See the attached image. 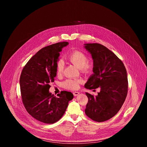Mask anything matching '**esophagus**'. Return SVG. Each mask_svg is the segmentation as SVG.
<instances>
[{
    "mask_svg": "<svg viewBox=\"0 0 147 147\" xmlns=\"http://www.w3.org/2000/svg\"><path fill=\"white\" fill-rule=\"evenodd\" d=\"M73 95H74V96H77L79 94H80V92H73Z\"/></svg>",
    "mask_w": 147,
    "mask_h": 147,
    "instance_id": "1",
    "label": "esophagus"
}]
</instances>
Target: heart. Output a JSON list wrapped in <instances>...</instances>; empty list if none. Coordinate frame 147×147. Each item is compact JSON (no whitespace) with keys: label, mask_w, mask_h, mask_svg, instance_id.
I'll use <instances>...</instances> for the list:
<instances>
[{"label":"heart","mask_w":147,"mask_h":147,"mask_svg":"<svg viewBox=\"0 0 147 147\" xmlns=\"http://www.w3.org/2000/svg\"><path fill=\"white\" fill-rule=\"evenodd\" d=\"M67 59L77 67L80 69L81 72L90 74L94 70V64L92 61L88 60L87 56L79 51H74L67 56ZM64 70V63L63 61L59 60L56 63V73L58 76L62 74ZM81 80L79 79H67L63 82V86L66 89L76 90L79 88Z\"/></svg>","instance_id":"1"}]
</instances>
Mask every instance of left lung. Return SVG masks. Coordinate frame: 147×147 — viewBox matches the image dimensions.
Returning a JSON list of instances; mask_svg holds the SVG:
<instances>
[{
  "mask_svg": "<svg viewBox=\"0 0 147 147\" xmlns=\"http://www.w3.org/2000/svg\"><path fill=\"white\" fill-rule=\"evenodd\" d=\"M85 45L92 55L94 66V74L85 87L100 89L96 96L86 93L88 101L85 113L94 121H105L117 113L127 96V71L122 61L107 47L97 43Z\"/></svg>",
  "mask_w": 147,
  "mask_h": 147,
  "instance_id": "obj_1",
  "label": "left lung"
}]
</instances>
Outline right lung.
Listing matches in <instances>:
<instances>
[{
    "mask_svg": "<svg viewBox=\"0 0 147 147\" xmlns=\"http://www.w3.org/2000/svg\"><path fill=\"white\" fill-rule=\"evenodd\" d=\"M69 44L60 42L40 49L23 67L20 78L22 102L27 112L40 122L53 124L63 116L70 92L61 91L57 96L49 92L56 76V65L61 49Z\"/></svg>",
    "mask_w": 147,
    "mask_h": 147,
    "instance_id": "right-lung-1",
    "label": "right lung"
}]
</instances>
